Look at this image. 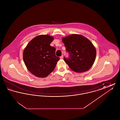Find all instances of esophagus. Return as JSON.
Here are the masks:
<instances>
[{
	"label": "esophagus",
	"mask_w": 120,
	"mask_h": 120,
	"mask_svg": "<svg viewBox=\"0 0 120 120\" xmlns=\"http://www.w3.org/2000/svg\"><path fill=\"white\" fill-rule=\"evenodd\" d=\"M63 55H62L61 56H60V59H62L63 58Z\"/></svg>",
	"instance_id": "34e87169"
}]
</instances>
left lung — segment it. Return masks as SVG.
Listing matches in <instances>:
<instances>
[{"label":"left lung","mask_w":120,"mask_h":120,"mask_svg":"<svg viewBox=\"0 0 120 120\" xmlns=\"http://www.w3.org/2000/svg\"><path fill=\"white\" fill-rule=\"evenodd\" d=\"M63 43L69 53L64 60L69 67L76 72L89 70L94 62L96 50L91 42L85 37L73 34L63 38Z\"/></svg>","instance_id":"8db88e82"}]
</instances>
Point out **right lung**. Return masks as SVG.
<instances>
[{
    "label": "right lung",
    "mask_w": 120,
    "mask_h": 120,
    "mask_svg": "<svg viewBox=\"0 0 120 120\" xmlns=\"http://www.w3.org/2000/svg\"><path fill=\"white\" fill-rule=\"evenodd\" d=\"M53 37L40 35L31 40L23 53L24 63L29 71L38 77H45L53 71L60 58L56 49L50 45Z\"/></svg>",
    "instance_id": "1"
}]
</instances>
